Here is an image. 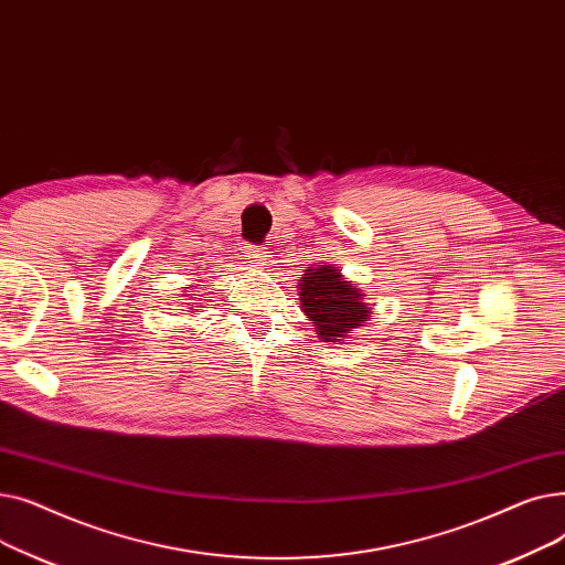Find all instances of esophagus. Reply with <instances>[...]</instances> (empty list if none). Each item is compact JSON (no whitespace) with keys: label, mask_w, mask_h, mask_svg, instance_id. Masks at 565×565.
<instances>
[{"label":"esophagus","mask_w":565,"mask_h":565,"mask_svg":"<svg viewBox=\"0 0 565 565\" xmlns=\"http://www.w3.org/2000/svg\"><path fill=\"white\" fill-rule=\"evenodd\" d=\"M245 256L249 258V263L254 265H265L267 258H270V252H267V247H256V245H249L245 249Z\"/></svg>","instance_id":"esophagus-1"}]
</instances>
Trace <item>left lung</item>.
I'll return each instance as SVG.
<instances>
[{
	"mask_svg": "<svg viewBox=\"0 0 565 565\" xmlns=\"http://www.w3.org/2000/svg\"><path fill=\"white\" fill-rule=\"evenodd\" d=\"M300 302L316 334L328 341H343L366 322L371 309L364 302V292L354 288L332 265H320L305 270L300 284Z\"/></svg>",
	"mask_w": 565,
	"mask_h": 565,
	"instance_id": "8db88e82",
	"label": "left lung"
}]
</instances>
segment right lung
<instances>
[{"mask_svg": "<svg viewBox=\"0 0 565 565\" xmlns=\"http://www.w3.org/2000/svg\"><path fill=\"white\" fill-rule=\"evenodd\" d=\"M188 295H194V292H188ZM196 300H199V298H196Z\"/></svg>", "mask_w": 565, "mask_h": 565, "instance_id": "add662e5", "label": "right lung"}]
</instances>
